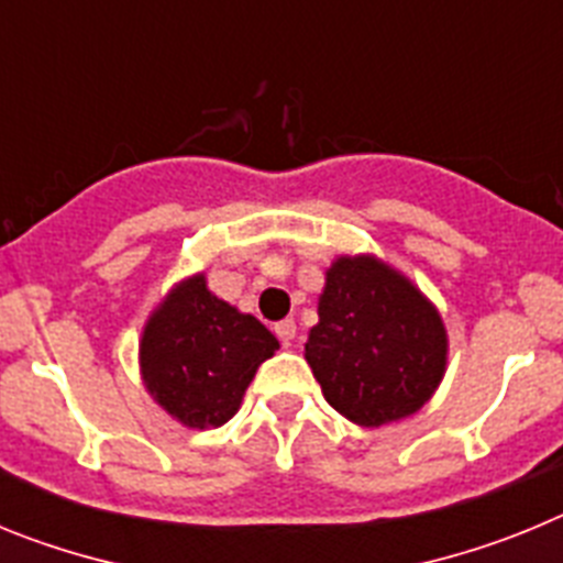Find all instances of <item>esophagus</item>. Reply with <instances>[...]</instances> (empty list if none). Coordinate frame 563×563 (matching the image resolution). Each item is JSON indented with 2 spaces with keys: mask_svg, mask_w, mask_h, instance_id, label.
I'll return each instance as SVG.
<instances>
[{
  "mask_svg": "<svg viewBox=\"0 0 563 563\" xmlns=\"http://www.w3.org/2000/svg\"><path fill=\"white\" fill-rule=\"evenodd\" d=\"M276 335H278V341L285 343V346H290V343L296 341V321H292V318H285V321H278V324H276Z\"/></svg>",
  "mask_w": 563,
  "mask_h": 563,
  "instance_id": "34e87169",
  "label": "esophagus"
}]
</instances>
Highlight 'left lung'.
I'll return each instance as SVG.
<instances>
[{"mask_svg": "<svg viewBox=\"0 0 563 563\" xmlns=\"http://www.w3.org/2000/svg\"><path fill=\"white\" fill-rule=\"evenodd\" d=\"M305 357L327 402L377 429L420 411L440 386L449 335L409 278L375 256H338Z\"/></svg>", "mask_w": 563, "mask_h": 563, "instance_id": "1", "label": "left lung"}]
</instances>
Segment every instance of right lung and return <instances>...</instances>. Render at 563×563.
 Instances as JSON below:
<instances>
[{"mask_svg":"<svg viewBox=\"0 0 563 563\" xmlns=\"http://www.w3.org/2000/svg\"><path fill=\"white\" fill-rule=\"evenodd\" d=\"M278 341L258 318L213 296L206 276L174 287L148 316L141 372L148 395L188 429L222 426Z\"/></svg>","mask_w":563,"mask_h":563,"instance_id":"add662e5","label":"right lung"}]
</instances>
